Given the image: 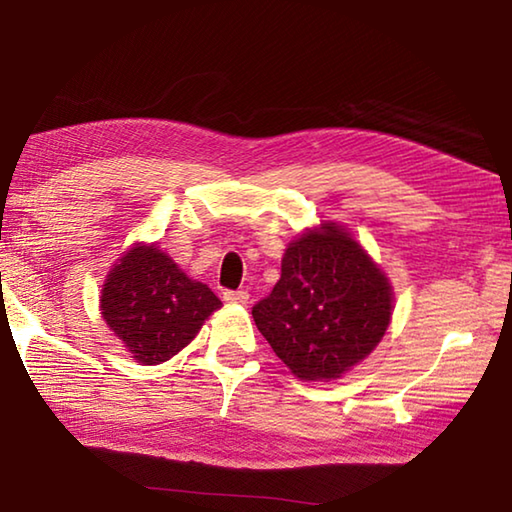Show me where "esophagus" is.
Masks as SVG:
<instances>
[{
	"instance_id": "34e87169",
	"label": "esophagus",
	"mask_w": 512,
	"mask_h": 512,
	"mask_svg": "<svg viewBox=\"0 0 512 512\" xmlns=\"http://www.w3.org/2000/svg\"><path fill=\"white\" fill-rule=\"evenodd\" d=\"M223 300L230 305H248V291H223Z\"/></svg>"
}]
</instances>
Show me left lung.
Returning a JSON list of instances; mask_svg holds the SVG:
<instances>
[{
    "mask_svg": "<svg viewBox=\"0 0 512 512\" xmlns=\"http://www.w3.org/2000/svg\"><path fill=\"white\" fill-rule=\"evenodd\" d=\"M393 293L348 232L325 223L287 248L273 291L253 318L273 352L300 379H336L384 336Z\"/></svg>",
    "mask_w": 512,
    "mask_h": 512,
    "instance_id": "8db88e82",
    "label": "left lung"
}]
</instances>
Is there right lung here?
Instances as JSON below:
<instances>
[{
  "instance_id": "add662e5",
  "label": "right lung",
  "mask_w": 512,
  "mask_h": 512,
  "mask_svg": "<svg viewBox=\"0 0 512 512\" xmlns=\"http://www.w3.org/2000/svg\"><path fill=\"white\" fill-rule=\"evenodd\" d=\"M221 300L194 282L158 246H135L112 268L101 314L133 359L155 366L194 339Z\"/></svg>"
}]
</instances>
